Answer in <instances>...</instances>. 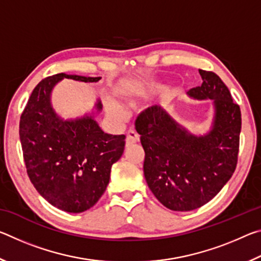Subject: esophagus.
I'll use <instances>...</instances> for the list:
<instances>
[{
	"instance_id": "esophagus-1",
	"label": "esophagus",
	"mask_w": 261,
	"mask_h": 261,
	"mask_svg": "<svg viewBox=\"0 0 261 261\" xmlns=\"http://www.w3.org/2000/svg\"><path fill=\"white\" fill-rule=\"evenodd\" d=\"M139 140V136L134 129H130L126 134V146H130V145L137 143Z\"/></svg>"
}]
</instances>
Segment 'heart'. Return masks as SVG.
Listing matches in <instances>:
<instances>
[{
  "label": "heart",
  "instance_id": "obj_1",
  "mask_svg": "<svg viewBox=\"0 0 261 261\" xmlns=\"http://www.w3.org/2000/svg\"><path fill=\"white\" fill-rule=\"evenodd\" d=\"M127 102L130 105H132V101L131 100H127ZM107 109L108 112L113 115V116L117 117V118H124L125 117V110L124 108L122 107L116 102H114V101H108L107 102Z\"/></svg>",
  "mask_w": 261,
  "mask_h": 261
}]
</instances>
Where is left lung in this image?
<instances>
[{"mask_svg": "<svg viewBox=\"0 0 261 261\" xmlns=\"http://www.w3.org/2000/svg\"><path fill=\"white\" fill-rule=\"evenodd\" d=\"M201 86L188 94L213 100L214 120L210 132L194 136L158 106L136 120L145 151L144 175L148 188L171 211L199 208L220 192L236 169L242 117L240 106L218 74L199 70Z\"/></svg>", "mask_w": 261, "mask_h": 261, "instance_id": "left-lung-1", "label": "left lung"}]
</instances>
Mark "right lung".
I'll return each instance as SVG.
<instances>
[{"mask_svg": "<svg viewBox=\"0 0 261 261\" xmlns=\"http://www.w3.org/2000/svg\"><path fill=\"white\" fill-rule=\"evenodd\" d=\"M63 78L96 83L100 77L57 73L38 84L19 122L26 171L37 191L64 212L82 213L94 206L107 189L112 166L122 156L125 136L108 135L93 116L62 120L50 93ZM102 109L100 101L95 105Z\"/></svg>", "mask_w": 261, "mask_h": 261, "instance_id": "right-lung-1", "label": "right lung"}]
</instances>
